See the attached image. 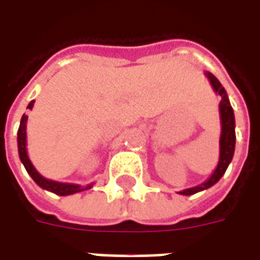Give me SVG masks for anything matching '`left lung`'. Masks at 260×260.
I'll use <instances>...</instances> for the list:
<instances>
[{"label": "left lung", "instance_id": "8db88e82", "mask_svg": "<svg viewBox=\"0 0 260 260\" xmlns=\"http://www.w3.org/2000/svg\"><path fill=\"white\" fill-rule=\"evenodd\" d=\"M207 79L210 80L213 90L217 94L221 96V102L218 104V113H220V124H221V134H220V156H218V164L216 170L213 171V174L207 178L205 182H202L199 185L192 186V188H186L182 189L178 193L181 195H193L196 192L205 191L207 188L213 186L217 182L225 173V170L229 167V164L233 160L235 150V118L233 107L230 104L227 91L224 89L218 79L210 72H205Z\"/></svg>", "mask_w": 260, "mask_h": 260}]
</instances>
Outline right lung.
Returning a JSON list of instances; mask_svg holds the SVG:
<instances>
[{"label": "right lung", "instance_id": "obj_1", "mask_svg": "<svg viewBox=\"0 0 260 260\" xmlns=\"http://www.w3.org/2000/svg\"><path fill=\"white\" fill-rule=\"evenodd\" d=\"M33 106H35V100H31V102L29 103L27 108L31 110ZM26 122H27V115L23 114V115H22V119H20L19 129H18V152H19L20 161L25 166L27 174L30 175L37 185L40 186V188H43V189H46V191L53 192V193L59 196L74 195V193H78V192L90 189L91 186H93V184L82 186L78 185V184H68V182H58V181L47 180V178H44V177L35 169V166L31 164L30 158L27 156V149H26Z\"/></svg>", "mask_w": 260, "mask_h": 260}]
</instances>
